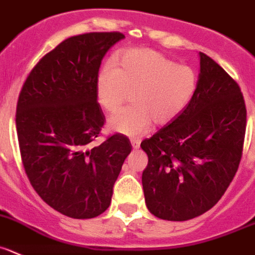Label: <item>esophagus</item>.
I'll return each mask as SVG.
<instances>
[{
    "instance_id": "obj_1",
    "label": "esophagus",
    "mask_w": 255,
    "mask_h": 255,
    "mask_svg": "<svg viewBox=\"0 0 255 255\" xmlns=\"http://www.w3.org/2000/svg\"><path fill=\"white\" fill-rule=\"evenodd\" d=\"M130 144H132L133 149H138L140 147V140L139 139H130Z\"/></svg>"
}]
</instances>
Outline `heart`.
<instances>
[{
  "instance_id": "heart-1",
  "label": "heart",
  "mask_w": 255,
  "mask_h": 255,
  "mask_svg": "<svg viewBox=\"0 0 255 255\" xmlns=\"http://www.w3.org/2000/svg\"><path fill=\"white\" fill-rule=\"evenodd\" d=\"M117 68L106 65L96 80V98L106 112L120 110L132 93L133 107L116 113L108 128L138 137L154 122L165 126L190 103L198 86L193 68L177 65L152 49H128L116 57Z\"/></svg>"
}]
</instances>
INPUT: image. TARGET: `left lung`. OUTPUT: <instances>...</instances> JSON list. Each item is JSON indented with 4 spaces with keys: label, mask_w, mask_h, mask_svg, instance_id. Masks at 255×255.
I'll list each match as a JSON object with an SVG mask.
<instances>
[{
    "label": "left lung",
    "mask_w": 255,
    "mask_h": 255,
    "mask_svg": "<svg viewBox=\"0 0 255 255\" xmlns=\"http://www.w3.org/2000/svg\"><path fill=\"white\" fill-rule=\"evenodd\" d=\"M198 86L188 107L140 143L148 155L142 184L159 219L196 218L216 206L233 180L243 150L247 110L236 81L199 52Z\"/></svg>",
    "instance_id": "8db88e82"
}]
</instances>
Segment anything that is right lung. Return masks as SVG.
<instances>
[{
	"mask_svg": "<svg viewBox=\"0 0 255 255\" xmlns=\"http://www.w3.org/2000/svg\"><path fill=\"white\" fill-rule=\"evenodd\" d=\"M120 32H93L65 39L27 77L16 111L24 170L37 194L54 211L90 219L110 207L113 185L132 150L113 134L90 148L105 125L96 80Z\"/></svg>",
	"mask_w": 255,
	"mask_h": 255,
	"instance_id": "obj_1",
	"label": "right lung"
}]
</instances>
